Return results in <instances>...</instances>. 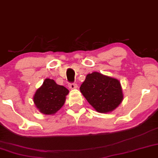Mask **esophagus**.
<instances>
[{"mask_svg":"<svg viewBox=\"0 0 158 158\" xmlns=\"http://www.w3.org/2000/svg\"><path fill=\"white\" fill-rule=\"evenodd\" d=\"M68 87H69V88L71 89V90H73V89H77L78 86L76 84V83H70L69 85H68Z\"/></svg>","mask_w":158,"mask_h":158,"instance_id":"1","label":"esophagus"}]
</instances>
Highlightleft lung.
<instances>
[{"mask_svg":"<svg viewBox=\"0 0 158 158\" xmlns=\"http://www.w3.org/2000/svg\"><path fill=\"white\" fill-rule=\"evenodd\" d=\"M80 91L89 104L101 113L113 111L123 98L120 81L98 72L87 74Z\"/></svg>","mask_w":158,"mask_h":158,"instance_id":"left-lung-1","label":"left lung"}]
</instances>
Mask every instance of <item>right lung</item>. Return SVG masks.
Wrapping results in <instances>:
<instances>
[{
  "mask_svg": "<svg viewBox=\"0 0 158 158\" xmlns=\"http://www.w3.org/2000/svg\"><path fill=\"white\" fill-rule=\"evenodd\" d=\"M69 90L66 87L48 78L36 90L33 97L34 103L40 113L54 115L64 105Z\"/></svg>",
  "mask_w": 158,
  "mask_h": 158,
  "instance_id": "obj_1",
  "label": "right lung"
}]
</instances>
